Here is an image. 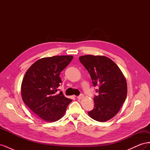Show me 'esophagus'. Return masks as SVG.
I'll use <instances>...</instances> for the list:
<instances>
[{
  "instance_id": "esophagus-1",
  "label": "esophagus",
  "mask_w": 150,
  "mask_h": 150,
  "mask_svg": "<svg viewBox=\"0 0 150 150\" xmlns=\"http://www.w3.org/2000/svg\"><path fill=\"white\" fill-rule=\"evenodd\" d=\"M83 98H84V94H80L79 96H78V97H77V98H78V99H82Z\"/></svg>"
}]
</instances>
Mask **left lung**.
<instances>
[{
  "label": "left lung",
  "instance_id": "obj_1",
  "mask_svg": "<svg viewBox=\"0 0 150 150\" xmlns=\"http://www.w3.org/2000/svg\"><path fill=\"white\" fill-rule=\"evenodd\" d=\"M79 61L89 72L94 86H98L94 98V107L88 112L93 120L104 122L120 111L127 95L126 80L119 67L103 56L86 55Z\"/></svg>",
  "mask_w": 150,
  "mask_h": 150
}]
</instances>
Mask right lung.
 Masks as SVG:
<instances>
[{
  "label": "right lung",
  "instance_id": "obj_1",
  "mask_svg": "<svg viewBox=\"0 0 150 150\" xmlns=\"http://www.w3.org/2000/svg\"><path fill=\"white\" fill-rule=\"evenodd\" d=\"M72 59V56L44 57L35 62L25 72L21 84L22 100L44 121L59 120L72 101L62 91L57 94L56 92L62 82L61 72Z\"/></svg>",
  "mask_w": 150,
  "mask_h": 150
}]
</instances>
